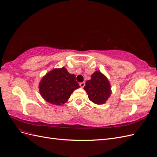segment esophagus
<instances>
[{"instance_id":"esophagus-1","label":"esophagus","mask_w":157,"mask_h":157,"mask_svg":"<svg viewBox=\"0 0 157 157\" xmlns=\"http://www.w3.org/2000/svg\"><path fill=\"white\" fill-rule=\"evenodd\" d=\"M85 85H86V83H85L84 82H81V83H79V86H80V87H83L85 86Z\"/></svg>"}]
</instances>
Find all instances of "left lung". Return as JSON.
<instances>
[{
	"label": "left lung",
	"instance_id": "8db88e82",
	"mask_svg": "<svg viewBox=\"0 0 157 157\" xmlns=\"http://www.w3.org/2000/svg\"><path fill=\"white\" fill-rule=\"evenodd\" d=\"M84 90L89 100L97 105L103 104L110 95V85L105 76L99 71L94 72L90 80L86 82Z\"/></svg>",
	"mask_w": 157,
	"mask_h": 157
}]
</instances>
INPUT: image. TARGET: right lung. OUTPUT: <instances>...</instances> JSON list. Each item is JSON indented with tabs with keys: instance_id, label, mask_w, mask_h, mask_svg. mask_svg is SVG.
I'll return each instance as SVG.
<instances>
[{
	"instance_id": "add662e5",
	"label": "right lung",
	"mask_w": 157,
	"mask_h": 157,
	"mask_svg": "<svg viewBox=\"0 0 157 157\" xmlns=\"http://www.w3.org/2000/svg\"><path fill=\"white\" fill-rule=\"evenodd\" d=\"M79 87L75 75L70 74L64 67L51 71L39 83V91L43 98L56 105L64 104L75 89Z\"/></svg>"
}]
</instances>
